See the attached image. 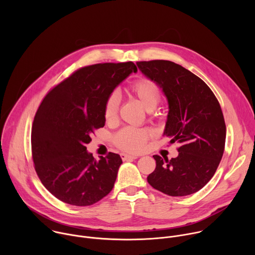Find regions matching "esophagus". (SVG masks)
I'll use <instances>...</instances> for the list:
<instances>
[{"label":"esophagus","instance_id":"1","mask_svg":"<svg viewBox=\"0 0 255 255\" xmlns=\"http://www.w3.org/2000/svg\"><path fill=\"white\" fill-rule=\"evenodd\" d=\"M138 157V155H134V154H126V153H121V158L123 160H127V159H136Z\"/></svg>","mask_w":255,"mask_h":255}]
</instances>
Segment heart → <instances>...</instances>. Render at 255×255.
I'll return each instance as SVG.
<instances>
[{
    "instance_id": "1",
    "label": "heart",
    "mask_w": 255,
    "mask_h": 255,
    "mask_svg": "<svg viewBox=\"0 0 255 255\" xmlns=\"http://www.w3.org/2000/svg\"><path fill=\"white\" fill-rule=\"evenodd\" d=\"M130 96L139 101L147 112L153 111L160 101V92L158 87L151 81L142 79L134 82L129 88ZM119 98L116 94L109 96L105 103L104 116L109 124H113L118 119ZM152 135V132L146 128L128 127L121 130L114 138L115 144L119 148L128 152L141 151L147 139Z\"/></svg>"
}]
</instances>
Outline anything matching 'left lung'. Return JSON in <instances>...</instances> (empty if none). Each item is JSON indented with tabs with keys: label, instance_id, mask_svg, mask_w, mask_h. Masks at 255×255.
Returning <instances> with one entry per match:
<instances>
[{
	"label": "left lung",
	"instance_id": "8db88e82",
	"mask_svg": "<svg viewBox=\"0 0 255 255\" xmlns=\"http://www.w3.org/2000/svg\"><path fill=\"white\" fill-rule=\"evenodd\" d=\"M139 70L162 91L168 104L163 135L177 142L178 155H153L156 167L147 176L155 190L172 197L192 195L205 187L219 165L226 125L219 102L196 75L169 60L140 61Z\"/></svg>",
	"mask_w": 255,
	"mask_h": 255
}]
</instances>
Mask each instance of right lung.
Instances as JSON below:
<instances>
[{
  "label": "right lung",
  "mask_w": 255,
  "mask_h": 255,
  "mask_svg": "<svg viewBox=\"0 0 255 255\" xmlns=\"http://www.w3.org/2000/svg\"><path fill=\"white\" fill-rule=\"evenodd\" d=\"M136 71L131 61L86 66L42 101L32 126V157L41 183L58 200L91 206L112 191L122 158L110 152L97 160L86 145L105 126L108 97Z\"/></svg>",
  "instance_id": "add662e5"
}]
</instances>
